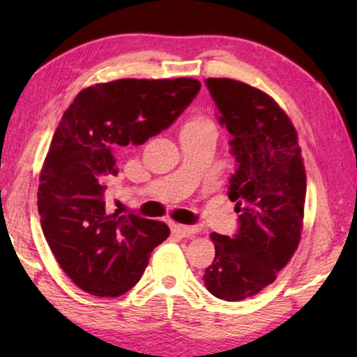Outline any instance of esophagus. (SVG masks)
<instances>
[{"label":"esophagus","instance_id":"esophagus-1","mask_svg":"<svg viewBox=\"0 0 357 357\" xmlns=\"http://www.w3.org/2000/svg\"><path fill=\"white\" fill-rule=\"evenodd\" d=\"M175 229H177V232L182 237H192V236H195V234L199 232L198 226H185V224H177Z\"/></svg>","mask_w":357,"mask_h":357}]
</instances>
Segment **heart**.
Wrapping results in <instances>:
<instances>
[{"label": "heart", "mask_w": 357, "mask_h": 357, "mask_svg": "<svg viewBox=\"0 0 357 357\" xmlns=\"http://www.w3.org/2000/svg\"><path fill=\"white\" fill-rule=\"evenodd\" d=\"M195 130H214V125L208 116L198 115V116H193V119H190L182 128V131H195Z\"/></svg>", "instance_id": "heart-1"}]
</instances>
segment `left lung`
Segmentation results:
<instances>
[{
    "mask_svg": "<svg viewBox=\"0 0 357 357\" xmlns=\"http://www.w3.org/2000/svg\"><path fill=\"white\" fill-rule=\"evenodd\" d=\"M231 133L237 169L227 197L236 202L238 229L232 237L213 232V265L204 286L218 299L236 302L276 280L301 241L305 203V169L296 128L265 92L229 79L204 81Z\"/></svg>",
    "mask_w": 357,
    "mask_h": 357,
    "instance_id": "left-lung-1",
    "label": "left lung"
}]
</instances>
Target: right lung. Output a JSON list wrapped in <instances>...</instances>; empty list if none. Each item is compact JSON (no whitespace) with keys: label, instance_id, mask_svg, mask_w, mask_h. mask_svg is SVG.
I'll list each match as a JSON object with an SVG mask.
<instances>
[{"label":"right lung","instance_id":"obj_1","mask_svg":"<svg viewBox=\"0 0 357 357\" xmlns=\"http://www.w3.org/2000/svg\"><path fill=\"white\" fill-rule=\"evenodd\" d=\"M202 82L119 79L82 89L53 135L40 174L42 231L61 270L77 287L119 297L139 281L149 255L169 237L164 222L107 208L116 153L167 130Z\"/></svg>","mask_w":357,"mask_h":357}]
</instances>
